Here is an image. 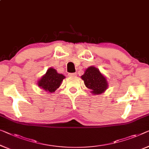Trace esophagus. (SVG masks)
<instances>
[{
	"instance_id": "esophagus-1",
	"label": "esophagus",
	"mask_w": 149,
	"mask_h": 149,
	"mask_svg": "<svg viewBox=\"0 0 149 149\" xmlns=\"http://www.w3.org/2000/svg\"><path fill=\"white\" fill-rule=\"evenodd\" d=\"M76 75H77L76 73H72V74H69V76H70V77H74L76 76Z\"/></svg>"
}]
</instances>
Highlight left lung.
<instances>
[{
    "label": "left lung",
    "mask_w": 149,
    "mask_h": 149,
    "mask_svg": "<svg viewBox=\"0 0 149 149\" xmlns=\"http://www.w3.org/2000/svg\"><path fill=\"white\" fill-rule=\"evenodd\" d=\"M81 78L84 80L86 87L90 89L94 95L102 94L108 87L106 77L100 72L99 69L94 66H90L86 69Z\"/></svg>",
    "instance_id": "obj_1"
}]
</instances>
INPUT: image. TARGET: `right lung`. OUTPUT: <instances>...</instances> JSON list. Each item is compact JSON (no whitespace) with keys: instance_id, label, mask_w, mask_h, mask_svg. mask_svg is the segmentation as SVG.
<instances>
[{"instance_id":"1","label":"right lung","mask_w":149,"mask_h":149,"mask_svg":"<svg viewBox=\"0 0 149 149\" xmlns=\"http://www.w3.org/2000/svg\"><path fill=\"white\" fill-rule=\"evenodd\" d=\"M65 78L63 74L57 73V70L53 68H49L45 74L42 75L38 81L37 85L48 93L54 92L60 87L63 79Z\"/></svg>"}]
</instances>
